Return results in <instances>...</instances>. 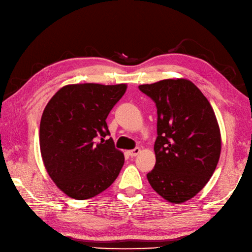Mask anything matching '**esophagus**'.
I'll return each mask as SVG.
<instances>
[{
    "label": "esophagus",
    "instance_id": "1",
    "mask_svg": "<svg viewBox=\"0 0 252 252\" xmlns=\"http://www.w3.org/2000/svg\"><path fill=\"white\" fill-rule=\"evenodd\" d=\"M140 151H141V149L139 147H136V148H134L132 150H129L128 151V155L130 156V157H136V156L140 154Z\"/></svg>",
    "mask_w": 252,
    "mask_h": 252
}]
</instances>
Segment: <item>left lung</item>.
<instances>
[{
    "label": "left lung",
    "instance_id": "left-lung-1",
    "mask_svg": "<svg viewBox=\"0 0 252 252\" xmlns=\"http://www.w3.org/2000/svg\"><path fill=\"white\" fill-rule=\"evenodd\" d=\"M156 103L157 162L147 179L165 200L180 204L207 184L220 154V133L210 103L192 82L163 80L140 85Z\"/></svg>",
    "mask_w": 252,
    "mask_h": 252
}]
</instances>
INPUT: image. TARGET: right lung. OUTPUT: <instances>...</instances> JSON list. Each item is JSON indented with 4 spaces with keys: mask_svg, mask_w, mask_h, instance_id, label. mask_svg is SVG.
<instances>
[{
    "mask_svg": "<svg viewBox=\"0 0 252 252\" xmlns=\"http://www.w3.org/2000/svg\"><path fill=\"white\" fill-rule=\"evenodd\" d=\"M126 88V84L67 85L44 109L40 148L45 168L72 199L86 200L101 193L124 165V155L113 140L104 138L110 135L106 119Z\"/></svg>",
    "mask_w": 252,
    "mask_h": 252,
    "instance_id": "1",
    "label": "right lung"
}]
</instances>
